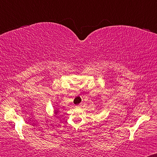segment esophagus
I'll use <instances>...</instances> for the list:
<instances>
[{
    "label": "esophagus",
    "instance_id": "esophagus-1",
    "mask_svg": "<svg viewBox=\"0 0 157 157\" xmlns=\"http://www.w3.org/2000/svg\"><path fill=\"white\" fill-rule=\"evenodd\" d=\"M81 106H82V104H79V105H76V106H75V107L79 108V107H81Z\"/></svg>",
    "mask_w": 157,
    "mask_h": 157
}]
</instances>
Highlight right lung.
Returning a JSON list of instances; mask_svg holds the SVG:
<instances>
[{"mask_svg": "<svg viewBox=\"0 0 157 157\" xmlns=\"http://www.w3.org/2000/svg\"><path fill=\"white\" fill-rule=\"evenodd\" d=\"M53 112H54V114H55V115H57V114H58V112H59V109H57V108H56V109H54V111H53Z\"/></svg>", "mask_w": 157, "mask_h": 157, "instance_id": "right-lung-1", "label": "right lung"}]
</instances>
